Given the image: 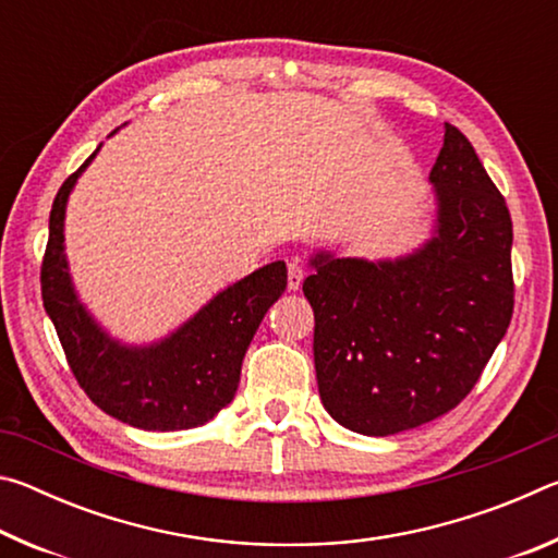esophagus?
I'll use <instances>...</instances> for the list:
<instances>
[{
  "instance_id": "obj_1",
  "label": "esophagus",
  "mask_w": 558,
  "mask_h": 558,
  "mask_svg": "<svg viewBox=\"0 0 558 558\" xmlns=\"http://www.w3.org/2000/svg\"><path fill=\"white\" fill-rule=\"evenodd\" d=\"M302 278H305V270H302L300 263L292 260L290 266H288V288H290V290H300Z\"/></svg>"
}]
</instances>
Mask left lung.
I'll list each match as a JSON object with an SVG mask.
<instances>
[{
  "instance_id": "obj_1",
  "label": "left lung",
  "mask_w": 558,
  "mask_h": 558,
  "mask_svg": "<svg viewBox=\"0 0 558 558\" xmlns=\"http://www.w3.org/2000/svg\"><path fill=\"white\" fill-rule=\"evenodd\" d=\"M428 182L430 239L399 258L317 251L315 310L327 413L362 436L418 428L465 399L512 319V219L470 140L446 122Z\"/></svg>"
}]
</instances>
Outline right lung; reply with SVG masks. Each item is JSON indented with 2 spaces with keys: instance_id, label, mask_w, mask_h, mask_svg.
Wrapping results in <instances>:
<instances>
[{
  "instance_id": "1",
  "label": "right lung",
  "mask_w": 558,
  "mask_h": 558,
  "mask_svg": "<svg viewBox=\"0 0 558 558\" xmlns=\"http://www.w3.org/2000/svg\"><path fill=\"white\" fill-rule=\"evenodd\" d=\"M98 149L65 179L51 206L41 266L46 315L73 376L98 409L143 430L204 426L233 401L245 349L288 286L286 263H268L216 292L199 313L157 342H120L83 305L65 258V204Z\"/></svg>"
}]
</instances>
